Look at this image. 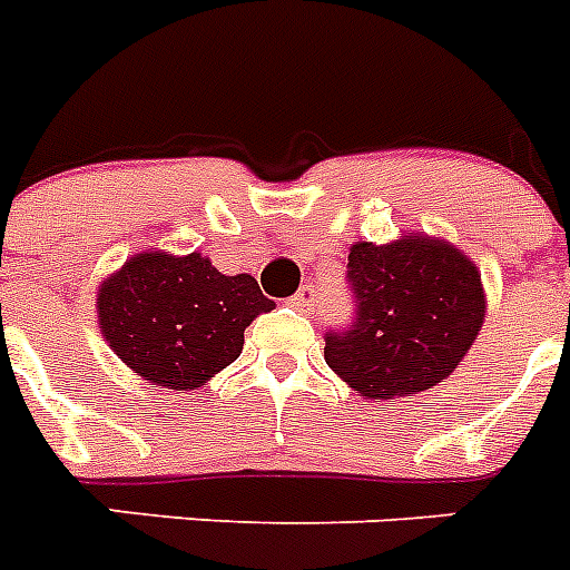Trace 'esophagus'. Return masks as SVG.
<instances>
[{
    "instance_id": "esophagus-1",
    "label": "esophagus",
    "mask_w": 570,
    "mask_h": 570,
    "mask_svg": "<svg viewBox=\"0 0 570 570\" xmlns=\"http://www.w3.org/2000/svg\"><path fill=\"white\" fill-rule=\"evenodd\" d=\"M289 304L295 306L298 313H309V309H313V306L318 304V298H315L313 286H301V289L295 292V295H292V298H289Z\"/></svg>"
}]
</instances>
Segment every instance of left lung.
<instances>
[{"instance_id": "left-lung-1", "label": "left lung", "mask_w": 570, "mask_h": 570, "mask_svg": "<svg viewBox=\"0 0 570 570\" xmlns=\"http://www.w3.org/2000/svg\"><path fill=\"white\" fill-rule=\"evenodd\" d=\"M346 284L353 318L324 335V358L367 399L435 387L456 370L484 318L476 266L444 240H358Z\"/></svg>"}]
</instances>
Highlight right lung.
<instances>
[{
    "label": "right lung",
    "instance_id": "1",
    "mask_svg": "<svg viewBox=\"0 0 570 570\" xmlns=\"http://www.w3.org/2000/svg\"><path fill=\"white\" fill-rule=\"evenodd\" d=\"M100 326L128 367L168 390H191L229 367L266 298L252 275H220L209 257L146 252L102 284Z\"/></svg>",
    "mask_w": 570,
    "mask_h": 570
}]
</instances>
